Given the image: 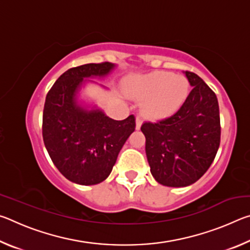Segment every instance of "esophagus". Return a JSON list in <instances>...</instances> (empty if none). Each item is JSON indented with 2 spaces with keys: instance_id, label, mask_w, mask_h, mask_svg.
I'll return each mask as SVG.
<instances>
[{
  "instance_id": "1",
  "label": "esophagus",
  "mask_w": 250,
  "mask_h": 250,
  "mask_svg": "<svg viewBox=\"0 0 250 250\" xmlns=\"http://www.w3.org/2000/svg\"><path fill=\"white\" fill-rule=\"evenodd\" d=\"M141 125H142V119H141V117L138 116L137 118H135V129L140 130Z\"/></svg>"
}]
</instances>
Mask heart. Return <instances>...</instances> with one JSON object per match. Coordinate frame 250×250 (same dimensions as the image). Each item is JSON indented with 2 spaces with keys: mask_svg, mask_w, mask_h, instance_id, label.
Masks as SVG:
<instances>
[{
  "mask_svg": "<svg viewBox=\"0 0 250 250\" xmlns=\"http://www.w3.org/2000/svg\"><path fill=\"white\" fill-rule=\"evenodd\" d=\"M128 91L133 98L146 99L147 115L164 118L175 113L183 105L188 96L189 83L182 75L153 71L134 77Z\"/></svg>",
  "mask_w": 250,
  "mask_h": 250,
  "instance_id": "obj_1",
  "label": "heart"
}]
</instances>
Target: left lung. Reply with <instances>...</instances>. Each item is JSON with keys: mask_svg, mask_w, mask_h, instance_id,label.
Listing matches in <instances>:
<instances>
[{"mask_svg": "<svg viewBox=\"0 0 250 250\" xmlns=\"http://www.w3.org/2000/svg\"><path fill=\"white\" fill-rule=\"evenodd\" d=\"M184 74L193 88L183 105L170 118L141 126L151 174L170 188H184L200 180L221 142L216 95L196 74Z\"/></svg>", "mask_w": 250, "mask_h": 250, "instance_id": "left-lung-1", "label": "left lung"}]
</instances>
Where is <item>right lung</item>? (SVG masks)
<instances>
[{"mask_svg":"<svg viewBox=\"0 0 250 250\" xmlns=\"http://www.w3.org/2000/svg\"><path fill=\"white\" fill-rule=\"evenodd\" d=\"M115 67L108 62L74 67L56 80L46 96L43 112L46 150L58 171L76 184L95 185L107 179L134 131L133 115L121 121L113 120L96 104L79 99L84 83H98L88 78H104Z\"/></svg>","mask_w":250,"mask_h":250,"instance_id":"obj_1","label":"right lung"}]
</instances>
